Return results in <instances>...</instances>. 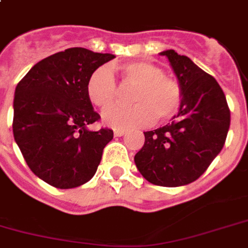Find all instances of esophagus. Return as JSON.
Segmentation results:
<instances>
[{"mask_svg": "<svg viewBox=\"0 0 248 248\" xmlns=\"http://www.w3.org/2000/svg\"><path fill=\"white\" fill-rule=\"evenodd\" d=\"M115 137H124L126 135V130H114Z\"/></svg>", "mask_w": 248, "mask_h": 248, "instance_id": "esophagus-1", "label": "esophagus"}]
</instances>
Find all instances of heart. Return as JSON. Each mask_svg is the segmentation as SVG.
<instances>
[{"label":"heart","mask_w":248,"mask_h":248,"mask_svg":"<svg viewBox=\"0 0 248 248\" xmlns=\"http://www.w3.org/2000/svg\"><path fill=\"white\" fill-rule=\"evenodd\" d=\"M122 81L135 85L131 106H111L102 111V122L115 130H127L151 124L156 117L159 121L172 118L181 106L180 85L155 64L133 62L118 67ZM87 96L97 108L105 109L117 96L114 75L108 67H98L88 78Z\"/></svg>","instance_id":"heart-1"}]
</instances>
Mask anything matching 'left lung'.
I'll use <instances>...</instances> for the list:
<instances>
[{"mask_svg":"<svg viewBox=\"0 0 248 248\" xmlns=\"http://www.w3.org/2000/svg\"><path fill=\"white\" fill-rule=\"evenodd\" d=\"M160 55L168 59L180 85L181 106L170 124L144 133V144L134 161L151 184L183 186L197 180L221 152L230 110L216 78L188 56L173 49Z\"/></svg>","mask_w":248,"mask_h":248,"instance_id":"left-lung-1","label":"left lung"}]
</instances>
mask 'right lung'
Returning a JSON list of instances; mask_svg holds the SVG:
<instances>
[{
    "instance_id": "obj_1",
    "label": "right lung",
    "mask_w": 248,
    "mask_h": 248,
    "mask_svg": "<svg viewBox=\"0 0 248 248\" xmlns=\"http://www.w3.org/2000/svg\"><path fill=\"white\" fill-rule=\"evenodd\" d=\"M115 56L75 47L36 63L14 93L13 134L27 166L59 189L94 176L113 130L92 131L100 119L87 96L92 72Z\"/></svg>"
}]
</instances>
